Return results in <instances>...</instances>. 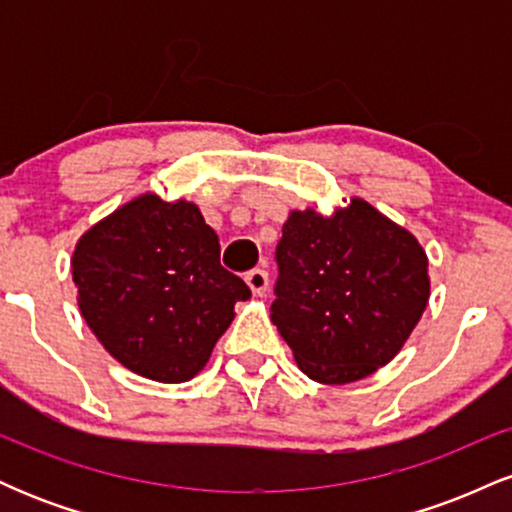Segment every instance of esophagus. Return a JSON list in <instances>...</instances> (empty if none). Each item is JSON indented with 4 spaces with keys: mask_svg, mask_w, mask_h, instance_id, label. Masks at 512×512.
<instances>
[{
    "mask_svg": "<svg viewBox=\"0 0 512 512\" xmlns=\"http://www.w3.org/2000/svg\"><path fill=\"white\" fill-rule=\"evenodd\" d=\"M245 281H248L252 293H257V296H260V293L267 291V286H269L267 269H252V272H248V276H245Z\"/></svg>",
    "mask_w": 512,
    "mask_h": 512,
    "instance_id": "1",
    "label": "esophagus"
}]
</instances>
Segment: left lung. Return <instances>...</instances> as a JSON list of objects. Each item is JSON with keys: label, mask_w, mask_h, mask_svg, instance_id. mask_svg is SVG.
<instances>
[{"label": "left lung", "mask_w": 512, "mask_h": 512, "mask_svg": "<svg viewBox=\"0 0 512 512\" xmlns=\"http://www.w3.org/2000/svg\"><path fill=\"white\" fill-rule=\"evenodd\" d=\"M274 260L272 322L317 383H354L390 363L426 310V252L363 199L327 219L293 211Z\"/></svg>", "instance_id": "obj_1"}]
</instances>
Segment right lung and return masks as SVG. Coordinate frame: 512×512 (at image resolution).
Returning <instances> with one entry per match:
<instances>
[{
    "label": "right lung",
    "instance_id": "obj_1",
    "mask_svg": "<svg viewBox=\"0 0 512 512\" xmlns=\"http://www.w3.org/2000/svg\"><path fill=\"white\" fill-rule=\"evenodd\" d=\"M86 325L122 366L158 380L195 378L252 296L221 267V245L190 202L137 197L91 228L72 260Z\"/></svg>",
    "mask_w": 512,
    "mask_h": 512
}]
</instances>
